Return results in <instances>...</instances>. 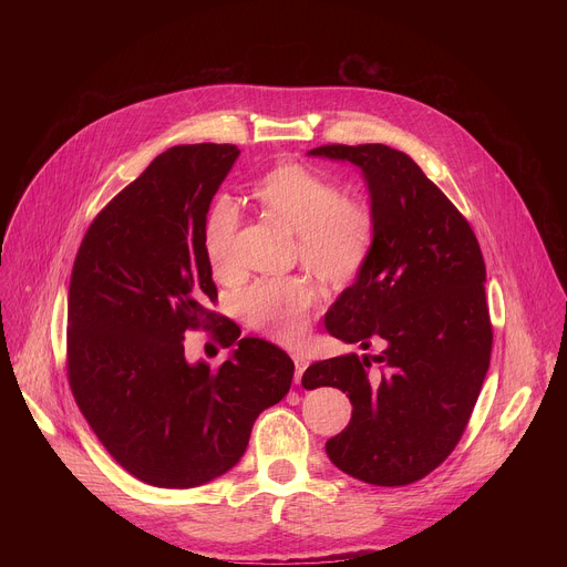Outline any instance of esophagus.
<instances>
[{"mask_svg":"<svg viewBox=\"0 0 567 567\" xmlns=\"http://www.w3.org/2000/svg\"><path fill=\"white\" fill-rule=\"evenodd\" d=\"M293 363H296V377H293V381H296V383H300V379H302V372L307 370L309 361H307L302 354H293Z\"/></svg>","mask_w":567,"mask_h":567,"instance_id":"obj_1","label":"esophagus"}]
</instances>
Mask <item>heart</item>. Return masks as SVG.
<instances>
[{
	"mask_svg": "<svg viewBox=\"0 0 567 567\" xmlns=\"http://www.w3.org/2000/svg\"><path fill=\"white\" fill-rule=\"evenodd\" d=\"M254 197L267 215L298 233L302 265L330 282H350L368 262L374 245V215L368 204L341 197V188L300 164H282L267 173ZM239 224L237 204L217 197L202 221V249L217 280L239 274L235 233ZM318 300L309 278L258 280L239 298V309L251 328L280 341L296 343Z\"/></svg>",
	"mask_w": 567,
	"mask_h": 567,
	"instance_id": "obj_1",
	"label": "heart"
}]
</instances>
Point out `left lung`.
Instances as JSON below:
<instances>
[{
  "mask_svg": "<svg viewBox=\"0 0 567 567\" xmlns=\"http://www.w3.org/2000/svg\"><path fill=\"white\" fill-rule=\"evenodd\" d=\"M363 175L374 245L326 313V330L363 350L383 341L377 377L354 352L311 363L307 390L348 392L352 420L326 451L343 473L401 487L437 468L460 442L492 357L482 251L468 221L415 161L381 143L307 152Z\"/></svg>",
  "mask_w": 567,
  "mask_h": 567,
  "instance_id": "left-lung-1",
  "label": "left lung"
}]
</instances>
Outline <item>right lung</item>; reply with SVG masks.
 I'll use <instances>...</instances> for the list:
<instances>
[{
	"label": "right lung",
	"mask_w": 567,
	"mask_h": 567,
	"mask_svg": "<svg viewBox=\"0 0 567 567\" xmlns=\"http://www.w3.org/2000/svg\"><path fill=\"white\" fill-rule=\"evenodd\" d=\"M237 145H175L123 188L78 249L66 305V370L78 409L134 477L190 489L230 471L254 422L291 388L293 361L208 309L217 287L202 221ZM231 357L185 359L188 329H212Z\"/></svg>",
	"instance_id": "right-lung-1"
}]
</instances>
